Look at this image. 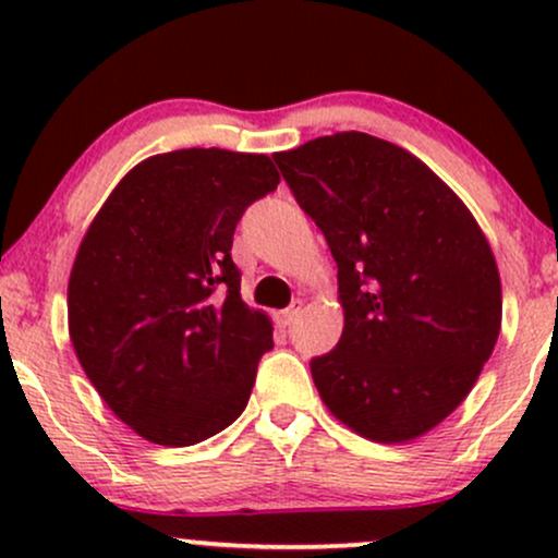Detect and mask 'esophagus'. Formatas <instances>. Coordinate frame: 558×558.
Returning a JSON list of instances; mask_svg holds the SVG:
<instances>
[{
  "instance_id": "34e87169",
  "label": "esophagus",
  "mask_w": 558,
  "mask_h": 558,
  "mask_svg": "<svg viewBox=\"0 0 558 558\" xmlns=\"http://www.w3.org/2000/svg\"><path fill=\"white\" fill-rule=\"evenodd\" d=\"M299 315H301V301H293V304L288 306V310L280 312V325H283V328H288V325L296 323Z\"/></svg>"
}]
</instances>
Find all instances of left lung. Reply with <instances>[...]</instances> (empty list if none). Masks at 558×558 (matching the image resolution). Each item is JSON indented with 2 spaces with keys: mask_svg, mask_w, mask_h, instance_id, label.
I'll list each match as a JSON object with an SVG mask.
<instances>
[{
  "mask_svg": "<svg viewBox=\"0 0 558 558\" xmlns=\"http://www.w3.org/2000/svg\"><path fill=\"white\" fill-rule=\"evenodd\" d=\"M338 265L341 341L319 399L375 444H407L466 399L501 330V278L466 204L390 141L345 131L272 155Z\"/></svg>",
  "mask_w": 558,
  "mask_h": 558,
  "instance_id": "1",
  "label": "left lung"
}]
</instances>
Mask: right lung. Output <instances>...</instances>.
<instances>
[{
	"label": "right lung",
	"mask_w": 558,
	"mask_h": 558,
	"mask_svg": "<svg viewBox=\"0 0 558 558\" xmlns=\"http://www.w3.org/2000/svg\"><path fill=\"white\" fill-rule=\"evenodd\" d=\"M278 183L267 155H155L125 172L83 235L70 341L107 407L149 444H202L246 409L272 323L241 299L230 246L243 209Z\"/></svg>",
	"instance_id": "right-lung-1"
}]
</instances>
